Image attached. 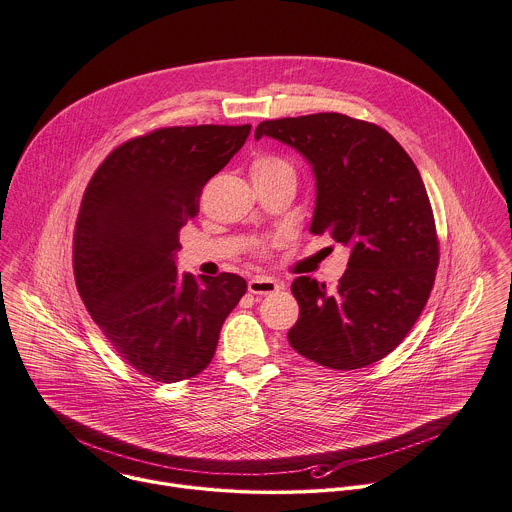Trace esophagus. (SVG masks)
I'll return each instance as SVG.
<instances>
[{
	"label": "esophagus",
	"instance_id": "1",
	"mask_svg": "<svg viewBox=\"0 0 512 512\" xmlns=\"http://www.w3.org/2000/svg\"><path fill=\"white\" fill-rule=\"evenodd\" d=\"M279 289H281V283L273 277L257 275L249 281V293L253 295H271V293H277Z\"/></svg>",
	"mask_w": 512,
	"mask_h": 512
}]
</instances>
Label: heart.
<instances>
[{
	"mask_svg": "<svg viewBox=\"0 0 512 512\" xmlns=\"http://www.w3.org/2000/svg\"><path fill=\"white\" fill-rule=\"evenodd\" d=\"M251 177H261V179H277V177H289V179H295L297 173H295V167L279 157V155H259L253 163H251ZM257 251L259 253H265L267 251V245L265 243H259L257 245Z\"/></svg>",
	"mask_w": 512,
	"mask_h": 512,
	"instance_id": "obj_1",
	"label": "heart"
}]
</instances>
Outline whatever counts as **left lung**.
I'll use <instances>...</instances> for the list:
<instances>
[{
  "label": "left lung",
  "mask_w": 512,
  "mask_h": 512,
  "mask_svg": "<svg viewBox=\"0 0 512 512\" xmlns=\"http://www.w3.org/2000/svg\"><path fill=\"white\" fill-rule=\"evenodd\" d=\"M263 135L313 167L311 233L351 249L337 289L293 281L299 319L289 343L327 369L373 365L401 345L435 285L439 239L421 173L389 131L343 113L261 121L255 139Z\"/></svg>",
  "instance_id": "1"
}]
</instances>
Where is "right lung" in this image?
I'll return each mask as SVG.
<instances>
[{
    "label": "right lung",
    "instance_id": "1",
    "mask_svg": "<svg viewBox=\"0 0 512 512\" xmlns=\"http://www.w3.org/2000/svg\"><path fill=\"white\" fill-rule=\"evenodd\" d=\"M251 125L161 127L115 147L93 173L73 233L77 291L115 353L155 383L199 375L247 291L235 273L177 275L179 231Z\"/></svg>",
    "mask_w": 512,
    "mask_h": 512
}]
</instances>
